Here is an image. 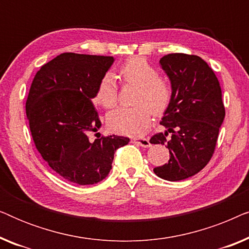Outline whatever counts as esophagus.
Here are the masks:
<instances>
[{
  "label": "esophagus",
  "mask_w": 249,
  "mask_h": 249,
  "mask_svg": "<svg viewBox=\"0 0 249 249\" xmlns=\"http://www.w3.org/2000/svg\"><path fill=\"white\" fill-rule=\"evenodd\" d=\"M132 142H135V144L142 146V147H149V146H151V142H149L148 138H144V137L134 138V139H132Z\"/></svg>",
  "instance_id": "esophagus-1"
}]
</instances>
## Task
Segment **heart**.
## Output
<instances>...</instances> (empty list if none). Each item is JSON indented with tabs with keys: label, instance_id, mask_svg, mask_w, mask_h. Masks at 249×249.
<instances>
[{
	"label": "heart",
	"instance_id": "b5f03b06",
	"mask_svg": "<svg viewBox=\"0 0 249 249\" xmlns=\"http://www.w3.org/2000/svg\"><path fill=\"white\" fill-rule=\"evenodd\" d=\"M119 78L124 84L137 85L132 107L114 108L107 115V124L118 134L136 136L149 125L152 111L161 114L171 103L172 86L160 76L156 68L142 57L128 59L119 68ZM118 101V84L114 74L105 73L98 81L95 102L105 108L113 107Z\"/></svg>",
	"mask_w": 249,
	"mask_h": 249
}]
</instances>
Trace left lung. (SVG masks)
Here are the masks:
<instances>
[{
    "label": "left lung",
    "instance_id": "left-lung-1",
    "mask_svg": "<svg viewBox=\"0 0 249 249\" xmlns=\"http://www.w3.org/2000/svg\"><path fill=\"white\" fill-rule=\"evenodd\" d=\"M172 86V100L161 124L166 130L151 138V144L169 148L170 160L154 168L155 175L179 181L198 173L215 149L226 110L219 80L197 55L171 53L160 60ZM171 132V138L167 135Z\"/></svg>",
    "mask_w": 249,
    "mask_h": 249
}]
</instances>
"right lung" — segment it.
I'll return each mask as SVG.
<instances>
[{
    "label": "right lung",
    "mask_w": 249,
    "mask_h": 249,
    "mask_svg": "<svg viewBox=\"0 0 249 249\" xmlns=\"http://www.w3.org/2000/svg\"><path fill=\"white\" fill-rule=\"evenodd\" d=\"M113 56L62 53L37 71L26 102L33 141L51 168L68 181L94 185L112 169L114 153L129 138L88 136L101 128L91 100Z\"/></svg>",
    "instance_id": "add662e5"
}]
</instances>
